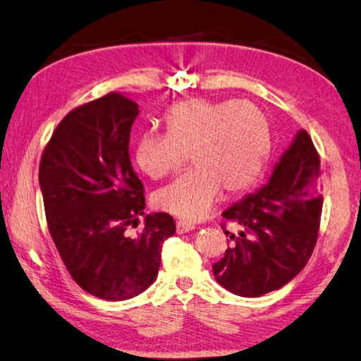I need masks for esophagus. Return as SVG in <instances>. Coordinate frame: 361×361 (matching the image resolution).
Listing matches in <instances>:
<instances>
[{"mask_svg":"<svg viewBox=\"0 0 361 361\" xmlns=\"http://www.w3.org/2000/svg\"><path fill=\"white\" fill-rule=\"evenodd\" d=\"M194 228L195 227L192 224H188V222H185V221L176 222V233H180V235L188 233V232H192Z\"/></svg>","mask_w":361,"mask_h":361,"instance_id":"esophagus-1","label":"esophagus"}]
</instances>
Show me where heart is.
I'll list each match as a JSON object with an SVG mask.
<instances>
[{
	"mask_svg": "<svg viewBox=\"0 0 361 361\" xmlns=\"http://www.w3.org/2000/svg\"><path fill=\"white\" fill-rule=\"evenodd\" d=\"M167 133L145 130L134 158L147 176L175 172L191 153L194 170L154 194V205L176 218L200 221L222 191L251 188L271 152V128L262 109L249 101H181L167 110Z\"/></svg>",
	"mask_w": 361,
	"mask_h": 361,
	"instance_id": "1",
	"label": "heart"
}]
</instances>
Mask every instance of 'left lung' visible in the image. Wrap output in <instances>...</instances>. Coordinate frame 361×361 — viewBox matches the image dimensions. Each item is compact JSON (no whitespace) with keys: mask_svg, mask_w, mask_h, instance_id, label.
I'll list each match as a JSON object with an SVG mask.
<instances>
[{"mask_svg":"<svg viewBox=\"0 0 361 361\" xmlns=\"http://www.w3.org/2000/svg\"><path fill=\"white\" fill-rule=\"evenodd\" d=\"M319 178V154L300 129L265 185L222 213L237 222L240 232L224 231L233 245L213 265L219 286L255 298L281 289L303 270L316 246L322 213Z\"/></svg>","mask_w":361,"mask_h":361,"instance_id":"1","label":"left lung"}]
</instances>
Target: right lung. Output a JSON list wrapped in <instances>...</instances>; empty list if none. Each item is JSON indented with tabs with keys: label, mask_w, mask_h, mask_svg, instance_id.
Masks as SVG:
<instances>
[{
	"label": "right lung",
	"mask_w": 361,
	"mask_h": 361,
	"mask_svg": "<svg viewBox=\"0 0 361 361\" xmlns=\"http://www.w3.org/2000/svg\"><path fill=\"white\" fill-rule=\"evenodd\" d=\"M139 106L110 93L72 110L58 124L39 166L51 238L83 290L123 301L158 276L164 240L175 233L167 213L145 214L143 185L129 161V135ZM145 215L144 232L128 225Z\"/></svg>",
	"instance_id": "add662e5"
}]
</instances>
